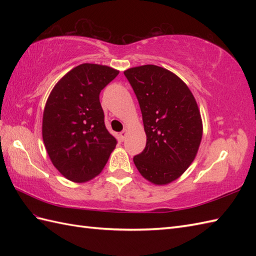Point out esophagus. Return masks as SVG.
Wrapping results in <instances>:
<instances>
[{
  "instance_id": "1",
  "label": "esophagus",
  "mask_w": 256,
  "mask_h": 256,
  "mask_svg": "<svg viewBox=\"0 0 256 256\" xmlns=\"http://www.w3.org/2000/svg\"><path fill=\"white\" fill-rule=\"evenodd\" d=\"M126 134H128V130H126V128H124L123 131H122L121 133H120V138H121L122 140H124L125 138H126Z\"/></svg>"
}]
</instances>
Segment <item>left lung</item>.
Masks as SVG:
<instances>
[{"mask_svg":"<svg viewBox=\"0 0 256 256\" xmlns=\"http://www.w3.org/2000/svg\"><path fill=\"white\" fill-rule=\"evenodd\" d=\"M142 111L146 146L134 156L145 179L167 184L186 172L202 138V121L194 96L184 81L155 64L124 72Z\"/></svg>","mask_w":256,"mask_h":256,"instance_id":"1","label":"left lung"}]
</instances>
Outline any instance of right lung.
Listing matches in <instances>:
<instances>
[{
  "mask_svg": "<svg viewBox=\"0 0 256 256\" xmlns=\"http://www.w3.org/2000/svg\"><path fill=\"white\" fill-rule=\"evenodd\" d=\"M118 70L82 64L54 86L42 114V140L58 172L74 182L99 175L116 146L108 133L100 92Z\"/></svg>",
  "mask_w": 256,
  "mask_h": 256,
  "instance_id": "obj_1",
  "label": "right lung"
}]
</instances>
